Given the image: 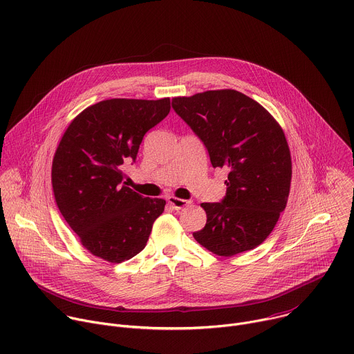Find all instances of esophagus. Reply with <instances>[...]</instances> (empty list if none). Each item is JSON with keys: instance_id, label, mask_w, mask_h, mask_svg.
Returning <instances> with one entry per match:
<instances>
[{"instance_id": "1", "label": "esophagus", "mask_w": 354, "mask_h": 354, "mask_svg": "<svg viewBox=\"0 0 354 354\" xmlns=\"http://www.w3.org/2000/svg\"><path fill=\"white\" fill-rule=\"evenodd\" d=\"M167 200H168V203L172 206V209H175V210H180V209L186 207L190 203V201H187L185 198H178V197H174V196H169Z\"/></svg>"}]
</instances>
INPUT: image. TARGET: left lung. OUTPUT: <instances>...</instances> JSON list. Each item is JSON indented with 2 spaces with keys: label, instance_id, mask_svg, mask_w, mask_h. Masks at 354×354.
Here are the masks:
<instances>
[{
  "label": "left lung",
  "instance_id": "8db88e82",
  "mask_svg": "<svg viewBox=\"0 0 354 354\" xmlns=\"http://www.w3.org/2000/svg\"><path fill=\"white\" fill-rule=\"evenodd\" d=\"M175 112L206 145L212 165L228 171L220 203H201L207 216L194 239L230 258L261 245L286 209L291 156L281 126L257 100L235 89L172 99Z\"/></svg>",
  "mask_w": 354,
  "mask_h": 354
}]
</instances>
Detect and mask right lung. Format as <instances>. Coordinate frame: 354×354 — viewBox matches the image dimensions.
<instances>
[{"instance_id":"right-lung-1","label":"right lung","mask_w":354,"mask_h":354,"mask_svg":"<svg viewBox=\"0 0 354 354\" xmlns=\"http://www.w3.org/2000/svg\"><path fill=\"white\" fill-rule=\"evenodd\" d=\"M169 111V97L106 99L84 109L64 131L52 165L55 198L93 257L122 263L145 248L165 200L127 187L123 165L136 161L144 134Z\"/></svg>"}]
</instances>
